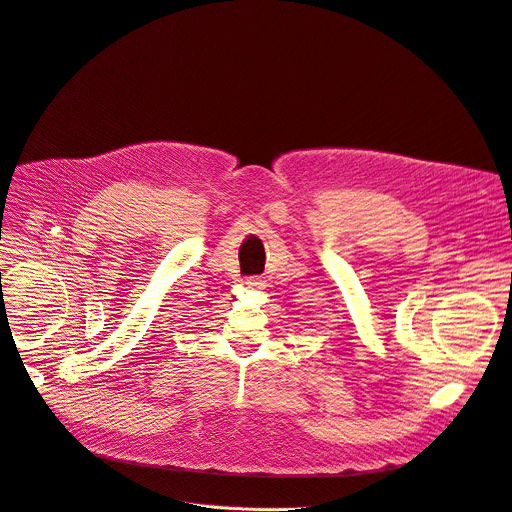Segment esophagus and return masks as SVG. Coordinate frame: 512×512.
Segmentation results:
<instances>
[{"instance_id":"obj_1","label":"esophagus","mask_w":512,"mask_h":512,"mask_svg":"<svg viewBox=\"0 0 512 512\" xmlns=\"http://www.w3.org/2000/svg\"><path fill=\"white\" fill-rule=\"evenodd\" d=\"M246 284L250 288H262V286H266V280L260 276H250V278H246Z\"/></svg>"}]
</instances>
